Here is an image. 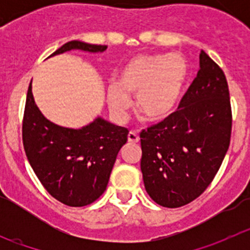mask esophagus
Returning a JSON list of instances; mask_svg holds the SVG:
<instances>
[{
	"label": "esophagus",
	"instance_id": "34e87169",
	"mask_svg": "<svg viewBox=\"0 0 250 250\" xmlns=\"http://www.w3.org/2000/svg\"><path fill=\"white\" fill-rule=\"evenodd\" d=\"M127 140H129V143H138L140 140L138 131H130L127 134Z\"/></svg>",
	"mask_w": 250,
	"mask_h": 250
}]
</instances>
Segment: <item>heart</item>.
<instances>
[{"label":"heart","instance_id":"b5f03b06","mask_svg":"<svg viewBox=\"0 0 250 250\" xmlns=\"http://www.w3.org/2000/svg\"><path fill=\"white\" fill-rule=\"evenodd\" d=\"M189 77V63L180 54H143L132 57L119 74L118 83L106 87L112 114L123 118L136 95V110L149 121L173 114L182 100Z\"/></svg>","mask_w":250,"mask_h":250}]
</instances>
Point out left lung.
<instances>
[{
    "label": "left lung",
    "instance_id": "left-lung-1",
    "mask_svg": "<svg viewBox=\"0 0 250 250\" xmlns=\"http://www.w3.org/2000/svg\"><path fill=\"white\" fill-rule=\"evenodd\" d=\"M178 110L140 132L141 173L156 204L179 208L202 195L228 151L231 107L222 68L204 51Z\"/></svg>",
    "mask_w": 250,
    "mask_h": 250
}]
</instances>
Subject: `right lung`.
<instances>
[{
	"label": "right lung",
	"mask_w": 250,
	"mask_h": 250,
	"mask_svg": "<svg viewBox=\"0 0 250 250\" xmlns=\"http://www.w3.org/2000/svg\"><path fill=\"white\" fill-rule=\"evenodd\" d=\"M106 48L105 45L70 41L51 56L71 50L104 52ZM127 134V129L103 118L81 129L51 123L35 104L30 83L22 123L23 147L41 184L62 204L85 207L103 195Z\"/></svg>",
	"instance_id": "right-lung-1"
}]
</instances>
